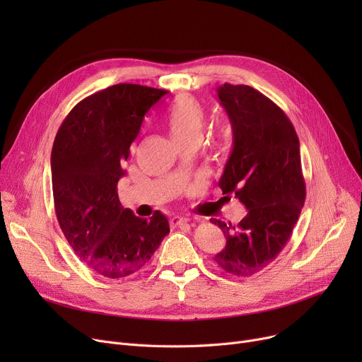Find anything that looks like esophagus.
Listing matches in <instances>:
<instances>
[{"mask_svg":"<svg viewBox=\"0 0 362 362\" xmlns=\"http://www.w3.org/2000/svg\"><path fill=\"white\" fill-rule=\"evenodd\" d=\"M170 224L173 227H183V226L189 224V220L185 217H180V216H173L170 218Z\"/></svg>","mask_w":362,"mask_h":362,"instance_id":"esophagus-1","label":"esophagus"}]
</instances>
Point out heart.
<instances>
[{"mask_svg": "<svg viewBox=\"0 0 362 362\" xmlns=\"http://www.w3.org/2000/svg\"><path fill=\"white\" fill-rule=\"evenodd\" d=\"M167 127L176 144L202 136L205 124V111L198 100L189 95L179 97L167 112Z\"/></svg>", "mask_w": 362, "mask_h": 362, "instance_id": "1", "label": "heart"}]
</instances>
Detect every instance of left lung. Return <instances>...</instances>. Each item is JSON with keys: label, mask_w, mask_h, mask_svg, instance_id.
I'll return each mask as SVG.
<instances>
[{"label": "left lung", "mask_w": 362, "mask_h": 362, "mask_svg": "<svg viewBox=\"0 0 362 362\" xmlns=\"http://www.w3.org/2000/svg\"><path fill=\"white\" fill-rule=\"evenodd\" d=\"M217 97L233 130L218 186L248 211L238 226L211 218L226 236L214 261L226 273L248 277L276 259L305 202L299 139L283 110L257 89L224 83Z\"/></svg>", "instance_id": "1"}]
</instances>
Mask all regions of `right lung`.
Wrapping results in <instances>:
<instances>
[{"mask_svg": "<svg viewBox=\"0 0 362 362\" xmlns=\"http://www.w3.org/2000/svg\"><path fill=\"white\" fill-rule=\"evenodd\" d=\"M167 92L133 83L95 92L73 107L52 145L57 220L76 255L108 279L138 273L170 233L164 214L136 217L117 195L145 114Z\"/></svg>", "mask_w": 362, "mask_h": 362, "instance_id": "1", "label": "right lung"}]
</instances>
